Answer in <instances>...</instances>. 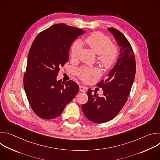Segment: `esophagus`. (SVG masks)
I'll return each instance as SVG.
<instances>
[{
    "mask_svg": "<svg viewBox=\"0 0 160 160\" xmlns=\"http://www.w3.org/2000/svg\"><path fill=\"white\" fill-rule=\"evenodd\" d=\"M87 90V88L85 87H83V86H80V92H85Z\"/></svg>",
    "mask_w": 160,
    "mask_h": 160,
    "instance_id": "1",
    "label": "esophagus"
}]
</instances>
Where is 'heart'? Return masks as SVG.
Masks as SVG:
<instances>
[{
    "label": "heart",
    "instance_id": "heart-1",
    "mask_svg": "<svg viewBox=\"0 0 160 160\" xmlns=\"http://www.w3.org/2000/svg\"><path fill=\"white\" fill-rule=\"evenodd\" d=\"M88 46L98 54V59L105 68H111L116 62L119 54L117 45L111 43L109 37L99 32H95L88 35L85 40ZM82 44L80 41H75L71 48V57L75 59L78 58ZM78 77L84 82L90 80L92 75H98L99 71L95 68L83 67L77 71Z\"/></svg>",
    "mask_w": 160,
    "mask_h": 160
}]
</instances>
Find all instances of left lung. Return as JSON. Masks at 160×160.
<instances>
[{
	"label": "left lung",
	"mask_w": 160,
	"mask_h": 160,
	"mask_svg": "<svg viewBox=\"0 0 160 160\" xmlns=\"http://www.w3.org/2000/svg\"><path fill=\"white\" fill-rule=\"evenodd\" d=\"M121 47L118 60L106 79L96 85L104 90L102 96L87 92L88 101L82 106L84 115L96 123L107 122L115 118L126 103L135 78L136 63L134 53L128 40L119 30L109 28Z\"/></svg>",
	"instance_id": "obj_1"
}]
</instances>
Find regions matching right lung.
<instances>
[{
    "mask_svg": "<svg viewBox=\"0 0 160 160\" xmlns=\"http://www.w3.org/2000/svg\"><path fill=\"white\" fill-rule=\"evenodd\" d=\"M85 31L64 23L39 33L30 48L23 85L29 104L41 118L58 117L75 98L79 86L73 80L57 81L61 67L68 61L72 42Z\"/></svg>",
    "mask_w": 160,
    "mask_h": 160,
    "instance_id": "add662e5",
    "label": "right lung"
}]
</instances>
